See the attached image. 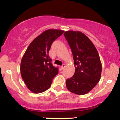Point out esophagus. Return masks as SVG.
Wrapping results in <instances>:
<instances>
[{
  "label": "esophagus",
  "instance_id": "obj_1",
  "mask_svg": "<svg viewBox=\"0 0 120 120\" xmlns=\"http://www.w3.org/2000/svg\"><path fill=\"white\" fill-rule=\"evenodd\" d=\"M65 65L64 64H63L61 66V68L62 69H64V68H65Z\"/></svg>",
  "mask_w": 120,
  "mask_h": 120
}]
</instances>
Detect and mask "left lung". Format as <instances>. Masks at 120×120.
<instances>
[{
	"instance_id": "left-lung-1",
	"label": "left lung",
	"mask_w": 120,
	"mask_h": 120,
	"mask_svg": "<svg viewBox=\"0 0 120 120\" xmlns=\"http://www.w3.org/2000/svg\"><path fill=\"white\" fill-rule=\"evenodd\" d=\"M65 38L71 49L75 71L66 80L69 91L79 95L92 90L101 79V64L97 50L88 38L80 32L67 31Z\"/></svg>"
}]
</instances>
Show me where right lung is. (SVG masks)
Returning a JSON list of instances; mask_svg holds the SVG:
<instances>
[{"label":"right lung","instance_id":"1","mask_svg":"<svg viewBox=\"0 0 120 120\" xmlns=\"http://www.w3.org/2000/svg\"><path fill=\"white\" fill-rule=\"evenodd\" d=\"M64 31L49 29L30 44L21 63V76L28 88L33 93L49 89L58 73V67L52 65L49 52L52 44Z\"/></svg>","mask_w":120,"mask_h":120}]
</instances>
